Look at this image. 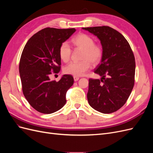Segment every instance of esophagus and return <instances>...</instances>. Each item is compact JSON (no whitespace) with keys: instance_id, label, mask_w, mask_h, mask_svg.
Instances as JSON below:
<instances>
[{"instance_id":"1","label":"esophagus","mask_w":153,"mask_h":153,"mask_svg":"<svg viewBox=\"0 0 153 153\" xmlns=\"http://www.w3.org/2000/svg\"><path fill=\"white\" fill-rule=\"evenodd\" d=\"M73 78H74V80H75V82H76V81H78V80H79V77L76 76H74Z\"/></svg>"}]
</instances>
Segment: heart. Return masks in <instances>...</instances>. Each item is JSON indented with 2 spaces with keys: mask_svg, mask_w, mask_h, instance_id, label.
<instances>
[{
  "mask_svg": "<svg viewBox=\"0 0 153 153\" xmlns=\"http://www.w3.org/2000/svg\"><path fill=\"white\" fill-rule=\"evenodd\" d=\"M71 42L74 47L83 50L80 62H71L64 68V73L67 75L80 76L89 70L91 62L96 65L100 62L103 57V49L100 45L94 43V40L89 35L79 33L71 39ZM72 50L68 43L64 42L60 45L59 57L64 62H67L71 57Z\"/></svg>",
  "mask_w": 153,
  "mask_h": 153,
  "instance_id": "1",
  "label": "heart"
}]
</instances>
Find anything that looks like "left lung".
<instances>
[{
    "label": "left lung",
    "instance_id": "left-lung-1",
    "mask_svg": "<svg viewBox=\"0 0 153 153\" xmlns=\"http://www.w3.org/2000/svg\"><path fill=\"white\" fill-rule=\"evenodd\" d=\"M98 37L103 55L94 73L101 80L89 78L87 100L92 108L113 113L126 103L135 83V61L128 41L108 26L84 27Z\"/></svg>",
    "mask_w": 153,
    "mask_h": 153
}]
</instances>
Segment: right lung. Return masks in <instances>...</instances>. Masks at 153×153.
I'll use <instances>...</instances> for the list:
<instances>
[{"mask_svg":"<svg viewBox=\"0 0 153 153\" xmlns=\"http://www.w3.org/2000/svg\"><path fill=\"white\" fill-rule=\"evenodd\" d=\"M75 31L74 28H45L32 36L23 50L19 64L22 91L39 112L53 113L66 103V94L73 84V77L64 75L56 82L50 81V76L61 70L60 45Z\"/></svg>","mask_w":153,"mask_h":153,"instance_id":"1","label":"right lung"}]
</instances>
